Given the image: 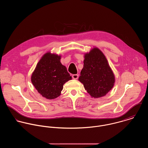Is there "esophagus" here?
<instances>
[{
    "mask_svg": "<svg viewBox=\"0 0 148 148\" xmlns=\"http://www.w3.org/2000/svg\"><path fill=\"white\" fill-rule=\"evenodd\" d=\"M72 78L73 79H78V77H79V75H77V74H75V75H73L72 76Z\"/></svg>",
    "mask_w": 148,
    "mask_h": 148,
    "instance_id": "34e87169",
    "label": "esophagus"
}]
</instances>
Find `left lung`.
Instances as JSON below:
<instances>
[{
  "instance_id": "1",
  "label": "left lung",
  "mask_w": 148,
  "mask_h": 148,
  "mask_svg": "<svg viewBox=\"0 0 148 148\" xmlns=\"http://www.w3.org/2000/svg\"><path fill=\"white\" fill-rule=\"evenodd\" d=\"M79 80L94 98L106 96L113 87L114 74L103 53L97 48L85 54L84 66Z\"/></svg>"
}]
</instances>
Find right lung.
Segmentation results:
<instances>
[{
  "mask_svg": "<svg viewBox=\"0 0 148 148\" xmlns=\"http://www.w3.org/2000/svg\"><path fill=\"white\" fill-rule=\"evenodd\" d=\"M60 59V56L47 52L42 56L32 73V84L42 97L47 99L59 96L63 85L72 79Z\"/></svg>",
  "mask_w": 148,
  "mask_h": 148,
  "instance_id": "right-lung-1",
  "label": "right lung"
}]
</instances>
